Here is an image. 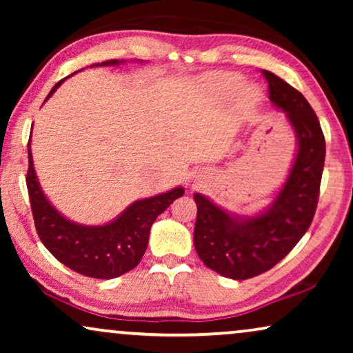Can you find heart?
Instances as JSON below:
<instances>
[{
	"label": "heart",
	"instance_id": "1",
	"mask_svg": "<svg viewBox=\"0 0 353 353\" xmlns=\"http://www.w3.org/2000/svg\"><path fill=\"white\" fill-rule=\"evenodd\" d=\"M212 83H214L220 91H223V93L233 94L239 90L241 79L234 74H215L212 77ZM257 98H259L257 91L248 90V93H245V99L252 103V101H255Z\"/></svg>",
	"mask_w": 353,
	"mask_h": 353
}]
</instances>
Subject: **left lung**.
<instances>
[{
    "instance_id": "obj_1",
    "label": "left lung",
    "mask_w": 353,
    "mask_h": 353,
    "mask_svg": "<svg viewBox=\"0 0 353 353\" xmlns=\"http://www.w3.org/2000/svg\"><path fill=\"white\" fill-rule=\"evenodd\" d=\"M270 101L292 125L297 152L288 180L262 214L241 216L196 192L194 248L210 270L231 279H249L268 272L291 252L315 215L325 167L326 143L315 110L296 88L272 72Z\"/></svg>"
}]
</instances>
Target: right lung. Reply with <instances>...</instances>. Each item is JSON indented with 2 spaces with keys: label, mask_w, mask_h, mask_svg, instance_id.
Here are the masks:
<instances>
[{
  "label": "right lung",
  "mask_w": 353,
  "mask_h": 353,
  "mask_svg": "<svg viewBox=\"0 0 353 353\" xmlns=\"http://www.w3.org/2000/svg\"><path fill=\"white\" fill-rule=\"evenodd\" d=\"M119 64L117 59H112L96 65ZM62 81L54 85L48 98L59 88ZM27 190L37 233L45 248L65 267L98 279L117 278L137 267L146 252L152 223L173 201L185 194V190L178 186L162 194L133 202L110 223L99 226L75 223L61 215L43 194L33 168L30 143Z\"/></svg>",
  "instance_id": "right-lung-1"
}]
</instances>
